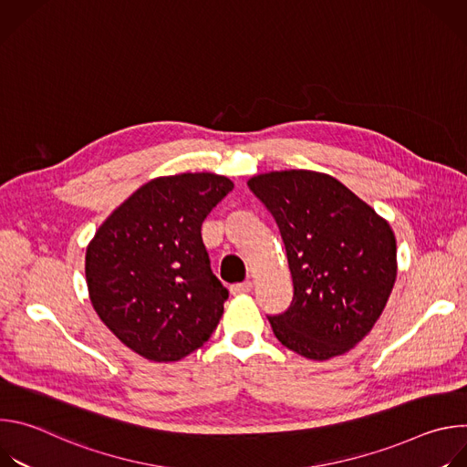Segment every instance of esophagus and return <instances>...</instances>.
Here are the masks:
<instances>
[{
  "label": "esophagus",
  "instance_id": "1",
  "mask_svg": "<svg viewBox=\"0 0 467 467\" xmlns=\"http://www.w3.org/2000/svg\"><path fill=\"white\" fill-rule=\"evenodd\" d=\"M251 290H253V283L251 281H245V283L231 286V294L233 296H244V294H249Z\"/></svg>",
  "mask_w": 467,
  "mask_h": 467
}]
</instances>
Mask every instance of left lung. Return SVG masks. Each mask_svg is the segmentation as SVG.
I'll list each match as a JSON object with an SVG mask.
<instances>
[{
  "label": "left lung",
  "instance_id": "left-lung-1",
  "mask_svg": "<svg viewBox=\"0 0 467 467\" xmlns=\"http://www.w3.org/2000/svg\"><path fill=\"white\" fill-rule=\"evenodd\" d=\"M247 186L281 231L294 281L288 310L268 317L274 335L310 360L348 353L373 328L397 277L389 223L327 173L270 171Z\"/></svg>",
  "mask_w": 467,
  "mask_h": 467
}]
</instances>
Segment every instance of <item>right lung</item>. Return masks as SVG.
Instances as JSON below:
<instances>
[{
    "label": "right lung",
    "instance_id": "obj_1",
    "mask_svg": "<svg viewBox=\"0 0 467 467\" xmlns=\"http://www.w3.org/2000/svg\"><path fill=\"white\" fill-rule=\"evenodd\" d=\"M234 188L216 173L157 177L101 223L87 247L88 296L129 349L175 362L216 330L229 297L211 270L202 223Z\"/></svg>",
    "mask_w": 467,
    "mask_h": 467
}]
</instances>
